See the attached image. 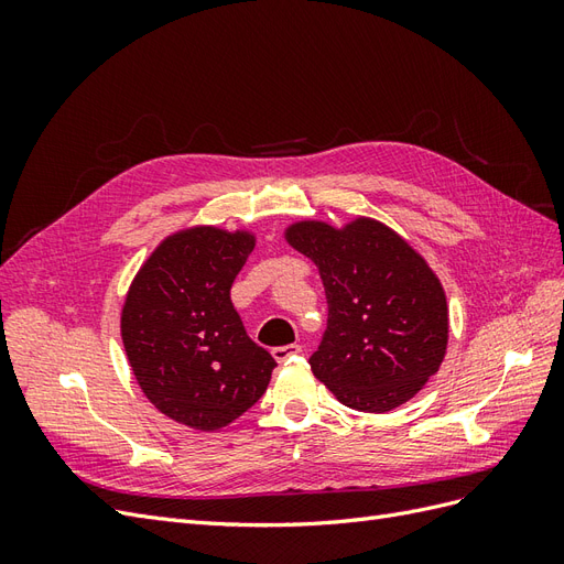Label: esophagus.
<instances>
[{
	"mask_svg": "<svg viewBox=\"0 0 564 564\" xmlns=\"http://www.w3.org/2000/svg\"><path fill=\"white\" fill-rule=\"evenodd\" d=\"M299 352H301V346H299V344H289V346L272 348V357H275L278 362H286L289 357H294V355H299Z\"/></svg>",
	"mask_w": 564,
	"mask_h": 564,
	"instance_id": "obj_1",
	"label": "esophagus"
}]
</instances>
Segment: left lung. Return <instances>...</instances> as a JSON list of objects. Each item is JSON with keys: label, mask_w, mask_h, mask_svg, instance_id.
Returning a JSON list of instances; mask_svg holds the SVG:
<instances>
[{"label": "left lung", "mask_w": 564, "mask_h": 564, "mask_svg": "<svg viewBox=\"0 0 564 564\" xmlns=\"http://www.w3.org/2000/svg\"><path fill=\"white\" fill-rule=\"evenodd\" d=\"M286 242L319 268L329 317L311 355L340 404L383 414L412 400L445 360L447 299L423 256L388 226L355 218L289 226Z\"/></svg>", "instance_id": "8db88e82"}]
</instances>
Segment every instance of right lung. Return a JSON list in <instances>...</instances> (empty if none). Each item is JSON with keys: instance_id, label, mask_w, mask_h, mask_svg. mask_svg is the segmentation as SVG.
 Masks as SVG:
<instances>
[{"instance_id": "add662e5", "label": "right lung", "mask_w": 564, "mask_h": 564, "mask_svg": "<svg viewBox=\"0 0 564 564\" xmlns=\"http://www.w3.org/2000/svg\"><path fill=\"white\" fill-rule=\"evenodd\" d=\"M253 249L247 230H181L150 253L122 308V340L145 398L176 423L218 431L261 400L278 367L230 301Z\"/></svg>"}]
</instances>
